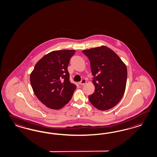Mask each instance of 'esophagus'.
Returning a JSON list of instances; mask_svg holds the SVG:
<instances>
[{"instance_id": "obj_1", "label": "esophagus", "mask_w": 157, "mask_h": 157, "mask_svg": "<svg viewBox=\"0 0 157 157\" xmlns=\"http://www.w3.org/2000/svg\"><path fill=\"white\" fill-rule=\"evenodd\" d=\"M86 79H83L81 81L79 82V84H80V85H84L85 84H86Z\"/></svg>"}]
</instances>
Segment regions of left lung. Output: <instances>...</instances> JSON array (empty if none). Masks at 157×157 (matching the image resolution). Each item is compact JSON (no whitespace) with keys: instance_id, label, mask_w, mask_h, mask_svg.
Wrapping results in <instances>:
<instances>
[{"instance_id":"1","label":"left lung","mask_w":157,"mask_h":157,"mask_svg":"<svg viewBox=\"0 0 157 157\" xmlns=\"http://www.w3.org/2000/svg\"><path fill=\"white\" fill-rule=\"evenodd\" d=\"M90 62L94 92L89 99L92 105L104 111L115 107L124 94L127 68L113 50L102 46L82 51Z\"/></svg>"}]
</instances>
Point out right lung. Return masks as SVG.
Listing matches in <instances>:
<instances>
[{"mask_svg":"<svg viewBox=\"0 0 157 157\" xmlns=\"http://www.w3.org/2000/svg\"><path fill=\"white\" fill-rule=\"evenodd\" d=\"M75 52L74 50L52 52L38 61L31 74L33 91L48 108L61 109L72 97L76 86L70 81L68 65Z\"/></svg>","mask_w":157,"mask_h":157,"instance_id":"add662e5","label":"right lung"}]
</instances>
